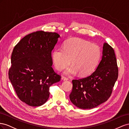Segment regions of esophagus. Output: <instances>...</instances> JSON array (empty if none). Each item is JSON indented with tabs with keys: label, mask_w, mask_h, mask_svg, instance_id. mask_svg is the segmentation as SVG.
Returning <instances> with one entry per match:
<instances>
[{
	"label": "esophagus",
	"mask_w": 129,
	"mask_h": 129,
	"mask_svg": "<svg viewBox=\"0 0 129 129\" xmlns=\"http://www.w3.org/2000/svg\"><path fill=\"white\" fill-rule=\"evenodd\" d=\"M61 79H62V80L65 81V80H68V78H67V77H61Z\"/></svg>",
	"instance_id": "1"
}]
</instances>
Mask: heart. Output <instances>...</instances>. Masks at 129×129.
Segmentation results:
<instances>
[{
	"instance_id": "1",
	"label": "heart",
	"mask_w": 129,
	"mask_h": 129,
	"mask_svg": "<svg viewBox=\"0 0 129 129\" xmlns=\"http://www.w3.org/2000/svg\"><path fill=\"white\" fill-rule=\"evenodd\" d=\"M101 56L99 46L78 38L68 40L64 49L57 47L52 53V60L58 70H62L71 62L72 65L66 70L65 74L73 75L79 73L80 76L91 74L97 66Z\"/></svg>"
}]
</instances>
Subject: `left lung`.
<instances>
[{
    "label": "left lung",
    "mask_w": 129,
    "mask_h": 129,
    "mask_svg": "<svg viewBox=\"0 0 129 129\" xmlns=\"http://www.w3.org/2000/svg\"><path fill=\"white\" fill-rule=\"evenodd\" d=\"M118 76L115 51L104 43L102 59L96 70L85 78L72 80V90L69 95L71 102L80 109L97 107L110 97Z\"/></svg>",
    "instance_id": "8db88e82"
}]
</instances>
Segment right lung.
Returning a JSON list of instances; mask_svg holds the SVG:
<instances>
[{
  "label": "right lung",
  "instance_id": "right-lung-1",
  "mask_svg": "<svg viewBox=\"0 0 129 129\" xmlns=\"http://www.w3.org/2000/svg\"><path fill=\"white\" fill-rule=\"evenodd\" d=\"M60 38L56 32L37 31L25 36L14 47L9 78L18 97L28 105L45 103L50 86L60 81L51 57Z\"/></svg>",
  "mask_w": 129,
  "mask_h": 129
}]
</instances>
